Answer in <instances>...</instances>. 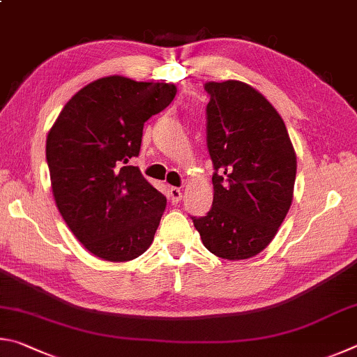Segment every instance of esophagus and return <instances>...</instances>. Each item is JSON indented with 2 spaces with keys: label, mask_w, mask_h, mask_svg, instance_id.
I'll use <instances>...</instances> for the list:
<instances>
[{
  "label": "esophagus",
  "mask_w": 357,
  "mask_h": 357,
  "mask_svg": "<svg viewBox=\"0 0 357 357\" xmlns=\"http://www.w3.org/2000/svg\"><path fill=\"white\" fill-rule=\"evenodd\" d=\"M182 196L183 192L180 188H177V186H172L171 190H169V201H171L172 204H178L180 201H182Z\"/></svg>",
  "instance_id": "1"
}]
</instances>
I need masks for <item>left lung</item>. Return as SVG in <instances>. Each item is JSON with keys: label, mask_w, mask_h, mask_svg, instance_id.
Here are the masks:
<instances>
[{"label": "left lung", "mask_w": 357, "mask_h": 357, "mask_svg": "<svg viewBox=\"0 0 357 357\" xmlns=\"http://www.w3.org/2000/svg\"><path fill=\"white\" fill-rule=\"evenodd\" d=\"M213 205L192 218L204 246L227 260L264 251L293 201L296 153L276 108L243 81L205 83Z\"/></svg>", "instance_id": "left-lung-1"}]
</instances>
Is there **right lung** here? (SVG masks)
<instances>
[{
	"mask_svg": "<svg viewBox=\"0 0 357 357\" xmlns=\"http://www.w3.org/2000/svg\"><path fill=\"white\" fill-rule=\"evenodd\" d=\"M171 83L119 75L92 81L68 100L47 136V162L61 216L91 254L128 261L152 245L166 197L128 161L144 122L172 102Z\"/></svg>",
	"mask_w": 357,
	"mask_h": 357,
	"instance_id": "right-lung-1",
	"label": "right lung"
}]
</instances>
